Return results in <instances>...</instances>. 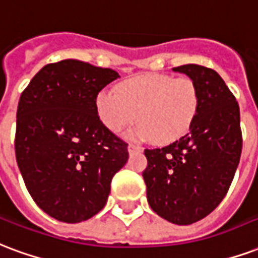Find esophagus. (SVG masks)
I'll return each mask as SVG.
<instances>
[{
  "instance_id": "34e87169",
  "label": "esophagus",
  "mask_w": 258,
  "mask_h": 258,
  "mask_svg": "<svg viewBox=\"0 0 258 258\" xmlns=\"http://www.w3.org/2000/svg\"><path fill=\"white\" fill-rule=\"evenodd\" d=\"M135 152H142V148L138 146V145L130 144L128 145V153H135Z\"/></svg>"
}]
</instances>
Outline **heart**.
Listing matches in <instances>:
<instances>
[{
    "mask_svg": "<svg viewBox=\"0 0 258 258\" xmlns=\"http://www.w3.org/2000/svg\"><path fill=\"white\" fill-rule=\"evenodd\" d=\"M200 108V90L187 76L144 74L121 82L116 91L102 90L95 98L97 114L106 128L120 133L138 120L130 137L171 144L186 134Z\"/></svg>",
    "mask_w": 258,
    "mask_h": 258,
    "instance_id": "heart-1",
    "label": "heart"
}]
</instances>
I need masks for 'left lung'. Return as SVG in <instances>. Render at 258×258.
<instances>
[{"label": "left lung", "instance_id": "8db88e82", "mask_svg": "<svg viewBox=\"0 0 258 258\" xmlns=\"http://www.w3.org/2000/svg\"><path fill=\"white\" fill-rule=\"evenodd\" d=\"M196 82L200 108L190 133L168 146L145 149L142 173L150 208L158 216L187 226L221 202L242 152L239 105L216 71L197 64L173 68Z\"/></svg>", "mask_w": 258, "mask_h": 258}]
</instances>
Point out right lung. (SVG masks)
<instances>
[{"mask_svg": "<svg viewBox=\"0 0 258 258\" xmlns=\"http://www.w3.org/2000/svg\"><path fill=\"white\" fill-rule=\"evenodd\" d=\"M120 78L79 60L47 64L20 95L15 152L30 196L56 220L79 223L105 207L114 173L128 160L105 127L95 98Z\"/></svg>", "mask_w": 258, "mask_h": 258, "instance_id": "1", "label": "right lung"}]
</instances>
